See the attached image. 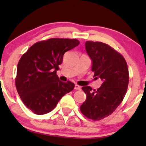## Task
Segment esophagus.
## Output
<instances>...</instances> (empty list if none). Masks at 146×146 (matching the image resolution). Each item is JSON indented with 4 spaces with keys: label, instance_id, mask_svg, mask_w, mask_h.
Instances as JSON below:
<instances>
[{
    "label": "esophagus",
    "instance_id": "1",
    "mask_svg": "<svg viewBox=\"0 0 146 146\" xmlns=\"http://www.w3.org/2000/svg\"><path fill=\"white\" fill-rule=\"evenodd\" d=\"M74 88L75 90H81V86H80L78 84H75Z\"/></svg>",
    "mask_w": 146,
    "mask_h": 146
}]
</instances>
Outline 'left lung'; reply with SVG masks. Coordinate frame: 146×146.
<instances>
[{
	"mask_svg": "<svg viewBox=\"0 0 146 146\" xmlns=\"http://www.w3.org/2000/svg\"><path fill=\"white\" fill-rule=\"evenodd\" d=\"M85 48L92 60L94 77L101 79L102 84L98 90L82 88L86 99L80 110L88 119L98 121L113 113L124 98L129 82L128 66L124 58L105 43L86 41Z\"/></svg>",
	"mask_w": 146,
	"mask_h": 146,
	"instance_id": "obj_1",
	"label": "left lung"
}]
</instances>
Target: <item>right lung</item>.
<instances>
[{
    "instance_id": "add662e5",
    "label": "right lung",
    "mask_w": 146,
    "mask_h": 146,
    "mask_svg": "<svg viewBox=\"0 0 146 146\" xmlns=\"http://www.w3.org/2000/svg\"><path fill=\"white\" fill-rule=\"evenodd\" d=\"M80 44L76 39L51 38L30 47L17 66L16 86L24 104L36 115L55 108L60 99L73 90L71 82L60 81L56 73L65 52Z\"/></svg>"
}]
</instances>
